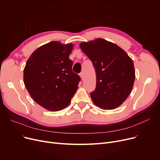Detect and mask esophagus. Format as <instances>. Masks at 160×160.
I'll return each instance as SVG.
<instances>
[{"mask_svg":"<svg viewBox=\"0 0 160 160\" xmlns=\"http://www.w3.org/2000/svg\"><path fill=\"white\" fill-rule=\"evenodd\" d=\"M80 77H81L82 80L83 79V77H84V75H83V72H81L80 73Z\"/></svg>","mask_w":160,"mask_h":160,"instance_id":"34e87169","label":"esophagus"}]
</instances>
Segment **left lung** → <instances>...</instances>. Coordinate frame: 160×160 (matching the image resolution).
<instances>
[{
    "label": "left lung",
    "mask_w": 160,
    "mask_h": 160,
    "mask_svg": "<svg viewBox=\"0 0 160 160\" xmlns=\"http://www.w3.org/2000/svg\"><path fill=\"white\" fill-rule=\"evenodd\" d=\"M80 47L93 63L96 72V88L90 93L93 103L105 110L121 105L135 80L132 59L118 45L101 38L83 42Z\"/></svg>",
    "instance_id": "8db88e82"
}]
</instances>
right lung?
Segmentation results:
<instances>
[{"mask_svg":"<svg viewBox=\"0 0 160 160\" xmlns=\"http://www.w3.org/2000/svg\"><path fill=\"white\" fill-rule=\"evenodd\" d=\"M72 47L51 41L37 48L25 65V87L35 102L48 110L66 108L78 89L81 78L72 72L69 58Z\"/></svg>","mask_w":160,"mask_h":160,"instance_id":"obj_1","label":"right lung"}]
</instances>
